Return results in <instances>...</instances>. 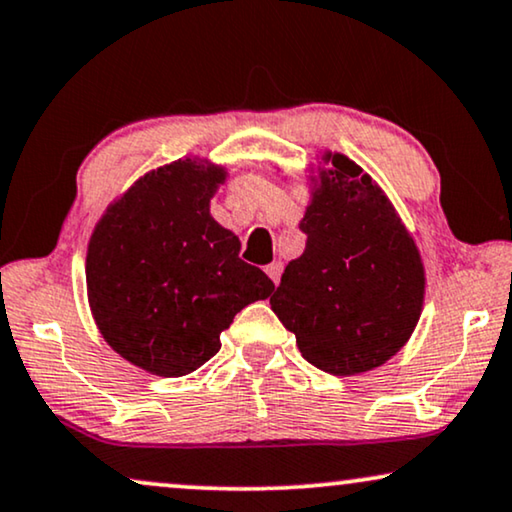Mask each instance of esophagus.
Listing matches in <instances>:
<instances>
[{
    "label": "esophagus",
    "instance_id": "esophagus-1",
    "mask_svg": "<svg viewBox=\"0 0 512 512\" xmlns=\"http://www.w3.org/2000/svg\"><path fill=\"white\" fill-rule=\"evenodd\" d=\"M282 270H284V265L279 263V261H275V263H270L268 268H265V272H268V277L272 279V282H275V286L279 284V277H282Z\"/></svg>",
    "mask_w": 512,
    "mask_h": 512
}]
</instances>
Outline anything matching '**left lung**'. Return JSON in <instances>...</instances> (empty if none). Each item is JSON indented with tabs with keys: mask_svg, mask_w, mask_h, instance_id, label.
Segmentation results:
<instances>
[{
	"mask_svg": "<svg viewBox=\"0 0 512 512\" xmlns=\"http://www.w3.org/2000/svg\"><path fill=\"white\" fill-rule=\"evenodd\" d=\"M300 230L303 256L286 265L272 312L305 361L359 375L389 361L415 331L424 265L387 195L354 160L331 156Z\"/></svg>",
	"mask_w": 512,
	"mask_h": 512,
	"instance_id": "1",
	"label": "left lung"
}]
</instances>
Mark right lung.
Wrapping results in <instances>:
<instances>
[{"label":"right lung","instance_id":"obj_1","mask_svg":"<svg viewBox=\"0 0 512 512\" xmlns=\"http://www.w3.org/2000/svg\"><path fill=\"white\" fill-rule=\"evenodd\" d=\"M226 172L195 160L153 170L107 209L88 244V300L104 340L153 375L181 377L221 349L244 307L275 291L209 214Z\"/></svg>","mask_w":512,"mask_h":512}]
</instances>
